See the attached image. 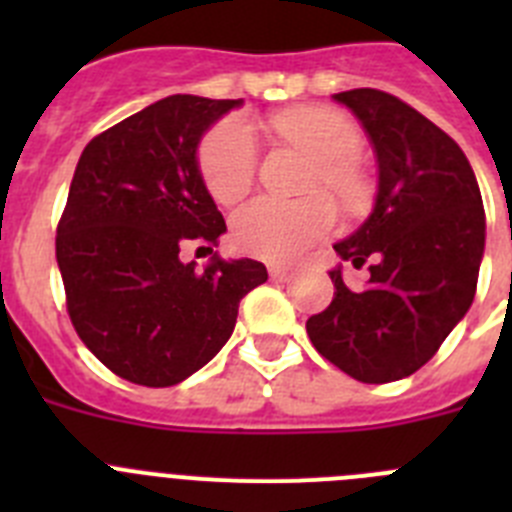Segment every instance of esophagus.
<instances>
[{
	"label": "esophagus",
	"mask_w": 512,
	"mask_h": 512,
	"mask_svg": "<svg viewBox=\"0 0 512 512\" xmlns=\"http://www.w3.org/2000/svg\"><path fill=\"white\" fill-rule=\"evenodd\" d=\"M269 274H271V279H277V282H287V279L292 277V271H289L287 266H282V264L269 266Z\"/></svg>",
	"instance_id": "34e87169"
}]
</instances>
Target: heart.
<instances>
[{
	"label": "heart",
	"instance_id": "1",
	"mask_svg": "<svg viewBox=\"0 0 512 512\" xmlns=\"http://www.w3.org/2000/svg\"><path fill=\"white\" fill-rule=\"evenodd\" d=\"M287 140L318 158L312 192H328L346 210H361L369 200V184L356 158L364 151L359 128L343 112L328 107H302L271 120ZM202 182L220 205H235L251 192L259 171V140L251 122L238 115L223 117L205 133L197 151ZM336 223V207L315 194L300 202L259 197L235 212L233 243L243 253L266 261H295L323 241Z\"/></svg>",
	"mask_w": 512,
	"mask_h": 512
}]
</instances>
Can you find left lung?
I'll list each match as a JSON object with an SVG mask.
<instances>
[{"instance_id": "obj_1", "label": "left lung", "mask_w": 512, "mask_h": 512, "mask_svg": "<svg viewBox=\"0 0 512 512\" xmlns=\"http://www.w3.org/2000/svg\"><path fill=\"white\" fill-rule=\"evenodd\" d=\"M336 99L379 161L372 217L333 246L356 269L369 264V282L354 289L330 271L333 302L307 320V336L348 377L387 384L428 364L472 305L485 210L464 151L428 117L379 89Z\"/></svg>"}]
</instances>
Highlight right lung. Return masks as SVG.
<instances>
[{
    "label": "right lung",
    "mask_w": 512,
    "mask_h": 512,
    "mask_svg": "<svg viewBox=\"0 0 512 512\" xmlns=\"http://www.w3.org/2000/svg\"><path fill=\"white\" fill-rule=\"evenodd\" d=\"M235 104L171 94L89 140L76 164L56 233L66 310L84 346L133 384L171 387L202 369L269 277L253 259H212L202 274L179 259L189 246L212 253L225 233L194 153Z\"/></svg>",
    "instance_id": "add662e5"
}]
</instances>
